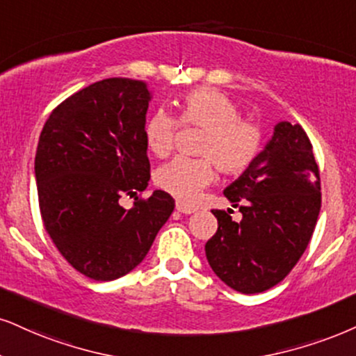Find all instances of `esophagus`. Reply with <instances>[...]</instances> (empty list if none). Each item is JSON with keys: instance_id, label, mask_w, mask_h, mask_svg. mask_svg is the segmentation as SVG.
Here are the masks:
<instances>
[{"instance_id": "34e87169", "label": "esophagus", "mask_w": 356, "mask_h": 356, "mask_svg": "<svg viewBox=\"0 0 356 356\" xmlns=\"http://www.w3.org/2000/svg\"><path fill=\"white\" fill-rule=\"evenodd\" d=\"M177 211L183 213V214H191V213L196 211V208H195V206L181 203V201H177Z\"/></svg>"}]
</instances>
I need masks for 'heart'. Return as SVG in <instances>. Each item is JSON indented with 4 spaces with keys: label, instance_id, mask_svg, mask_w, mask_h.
Here are the masks:
<instances>
[{
    "label": "heart",
    "instance_id": "b5f03b06",
    "mask_svg": "<svg viewBox=\"0 0 356 356\" xmlns=\"http://www.w3.org/2000/svg\"><path fill=\"white\" fill-rule=\"evenodd\" d=\"M178 122L203 129L198 153L203 156H177L155 171L160 190L181 201H191L201 188L213 181L216 166L225 177H238L251 168L264 145V131L257 122L241 117V108L226 94L211 87H198L178 99ZM178 122L163 111L153 112L143 127L148 150L163 158L173 148Z\"/></svg>",
    "mask_w": 356,
    "mask_h": 356
}]
</instances>
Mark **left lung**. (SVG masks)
<instances>
[{
    "label": "left lung",
    "instance_id": "1",
    "mask_svg": "<svg viewBox=\"0 0 356 356\" xmlns=\"http://www.w3.org/2000/svg\"><path fill=\"white\" fill-rule=\"evenodd\" d=\"M231 209H213L218 231L204 245L222 282L243 293L274 287L296 267L317 225L322 193L312 143L299 124L280 122L251 168L225 190Z\"/></svg>",
    "mask_w": 356,
    "mask_h": 356
}]
</instances>
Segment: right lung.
<instances>
[{"label":"right lung","mask_w":356,"mask_h":356,"mask_svg":"<svg viewBox=\"0 0 356 356\" xmlns=\"http://www.w3.org/2000/svg\"><path fill=\"white\" fill-rule=\"evenodd\" d=\"M147 82L112 77L60 102L42 127L34 173L39 211L52 243L74 269L94 280L129 274L150 251L175 200L150 181L143 127ZM136 198L125 210L120 198Z\"/></svg>","instance_id":"obj_1"}]
</instances>
